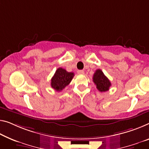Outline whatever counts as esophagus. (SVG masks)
<instances>
[{"instance_id": "obj_1", "label": "esophagus", "mask_w": 149, "mask_h": 149, "mask_svg": "<svg viewBox=\"0 0 149 149\" xmlns=\"http://www.w3.org/2000/svg\"><path fill=\"white\" fill-rule=\"evenodd\" d=\"M84 73V72L83 70H78V74H83Z\"/></svg>"}]
</instances>
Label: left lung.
Instances as JSON below:
<instances>
[{
  "instance_id": "1",
  "label": "left lung",
  "mask_w": 149,
  "mask_h": 149,
  "mask_svg": "<svg viewBox=\"0 0 149 149\" xmlns=\"http://www.w3.org/2000/svg\"><path fill=\"white\" fill-rule=\"evenodd\" d=\"M93 82L97 86V88L100 92H106L109 90L111 83L101 70L97 69L96 70L93 77Z\"/></svg>"
}]
</instances>
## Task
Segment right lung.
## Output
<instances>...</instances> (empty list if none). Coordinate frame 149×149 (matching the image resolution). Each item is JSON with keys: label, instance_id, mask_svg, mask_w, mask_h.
I'll list each match as a JSON object with an SVG mask.
<instances>
[{"label": "right lung", "instance_id": "1", "mask_svg": "<svg viewBox=\"0 0 149 149\" xmlns=\"http://www.w3.org/2000/svg\"><path fill=\"white\" fill-rule=\"evenodd\" d=\"M74 73L67 72L63 68H58L51 79V87L56 91H61L71 82Z\"/></svg>", "mask_w": 149, "mask_h": 149}]
</instances>
